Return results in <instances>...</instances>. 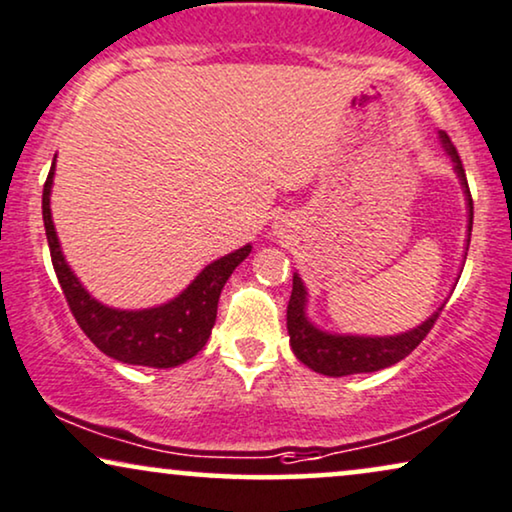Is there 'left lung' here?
<instances>
[{"label":"left lung","instance_id":"1","mask_svg":"<svg viewBox=\"0 0 512 512\" xmlns=\"http://www.w3.org/2000/svg\"><path fill=\"white\" fill-rule=\"evenodd\" d=\"M440 143L444 152H447L451 164H454L456 176H459L463 195H466V209H468V237H466V256L470 244V232H473V197H470L466 171H463L461 157L451 145L449 136L440 131ZM447 303V301H444ZM444 303L421 322L418 327L402 331V334L393 336H357V334H331L310 322L308 317V289L301 280V275L294 272V287H291V298L287 305V329H289V343L294 355L301 360L305 367H310L317 374L324 376H350V374H369V371L386 369L390 364H397L404 360L411 350L416 348L428 331L433 329L437 317H440Z\"/></svg>","mask_w":512,"mask_h":512}]
</instances>
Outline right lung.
<instances>
[{"mask_svg":"<svg viewBox=\"0 0 512 512\" xmlns=\"http://www.w3.org/2000/svg\"><path fill=\"white\" fill-rule=\"evenodd\" d=\"M53 171H56V157H53L42 192L46 240H49L53 270L84 334L112 360L138 364V367L169 369L195 357L214 329L218 298L225 282L232 270L251 254V244H244L242 249L209 263L181 294L167 303L143 310L110 308L84 289V284L65 261L51 218Z\"/></svg>","mask_w":512,"mask_h":512,"instance_id":"right-lung-1","label":"right lung"}]
</instances>
